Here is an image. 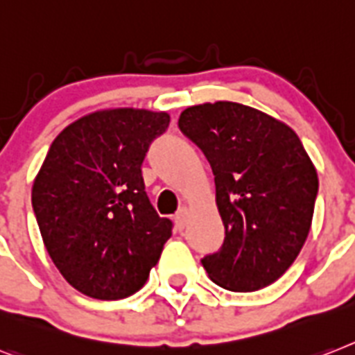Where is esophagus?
Returning a JSON list of instances; mask_svg holds the SVG:
<instances>
[{"label":"esophagus","mask_w":355,"mask_h":355,"mask_svg":"<svg viewBox=\"0 0 355 355\" xmlns=\"http://www.w3.org/2000/svg\"><path fill=\"white\" fill-rule=\"evenodd\" d=\"M189 214H190L189 207H181V209L178 210V214H175V225H178L180 228H184V225H187V221H189Z\"/></svg>","instance_id":"obj_1"}]
</instances>
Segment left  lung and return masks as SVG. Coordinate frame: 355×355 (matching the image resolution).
<instances>
[{
  "mask_svg": "<svg viewBox=\"0 0 355 355\" xmlns=\"http://www.w3.org/2000/svg\"><path fill=\"white\" fill-rule=\"evenodd\" d=\"M180 128L203 150L216 181L225 241L203 266L216 285L254 292L300 256L314 216L318 171L286 123L234 103L194 105Z\"/></svg>",
  "mask_w": 355,
  "mask_h": 355,
  "instance_id": "obj_1",
  "label": "left lung"
}]
</instances>
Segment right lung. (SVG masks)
I'll return each instance as SVG.
<instances>
[{
    "label": "right lung",
    "mask_w": 355,
    "mask_h": 355,
    "mask_svg": "<svg viewBox=\"0 0 355 355\" xmlns=\"http://www.w3.org/2000/svg\"><path fill=\"white\" fill-rule=\"evenodd\" d=\"M171 123L166 112L105 108L76 119L52 141L32 207L61 276L94 300L141 288L172 236L148 201L141 163Z\"/></svg>",
    "instance_id": "right-lung-1"
}]
</instances>
